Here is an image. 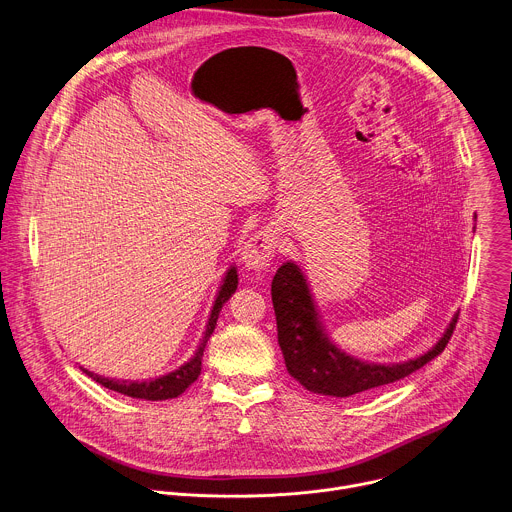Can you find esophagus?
Returning <instances> with one entry per match:
<instances>
[{
	"label": "esophagus",
	"instance_id": "34e87169",
	"mask_svg": "<svg viewBox=\"0 0 512 512\" xmlns=\"http://www.w3.org/2000/svg\"><path fill=\"white\" fill-rule=\"evenodd\" d=\"M277 233L275 229L267 227V229H261V231H255L243 245V251H241V261L247 269H255V271H261V269H267L275 257V251L279 247V241H277Z\"/></svg>",
	"mask_w": 512,
	"mask_h": 512
}]
</instances>
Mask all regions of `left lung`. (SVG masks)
Listing matches in <instances>:
<instances>
[{
	"instance_id": "obj_1",
	"label": "left lung",
	"mask_w": 512,
	"mask_h": 512,
	"mask_svg": "<svg viewBox=\"0 0 512 512\" xmlns=\"http://www.w3.org/2000/svg\"><path fill=\"white\" fill-rule=\"evenodd\" d=\"M277 319V342L287 372L309 392L348 398L420 370L444 352L454 333L458 315L452 317L438 344L416 360L402 364H370L339 350L325 331L307 281L295 263H283L271 283Z\"/></svg>"
}]
</instances>
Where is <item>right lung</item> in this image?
Here are the masks:
<instances>
[{
    "label": "right lung",
    "mask_w": 512,
    "mask_h": 512,
    "mask_svg": "<svg viewBox=\"0 0 512 512\" xmlns=\"http://www.w3.org/2000/svg\"><path fill=\"white\" fill-rule=\"evenodd\" d=\"M237 283H239V277H237V269L231 267L221 289H219V295L215 299V305L211 309V317H209V323H207V331H205V337L203 342L197 350V354L185 364L181 366L179 370L170 372L166 376H160L156 380H146V382H120V380H110V378H102L94 372H88L84 370L86 376H90L94 382H98L100 386L108 388V390H114L118 394H124V396H130V398H142V400H168V398H177L181 396L199 376H201V364H203V352H205V346L209 342L211 333L215 331V325H217V319H219V311L223 307V303L235 293L237 289Z\"/></svg>",
    "instance_id": "right-lung-1"
}]
</instances>
